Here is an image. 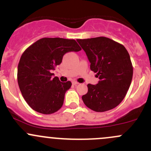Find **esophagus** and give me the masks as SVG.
<instances>
[{
    "mask_svg": "<svg viewBox=\"0 0 151 151\" xmlns=\"http://www.w3.org/2000/svg\"><path fill=\"white\" fill-rule=\"evenodd\" d=\"M72 83H73V85H77V84H78V83L77 81H73Z\"/></svg>",
    "mask_w": 151,
    "mask_h": 151,
    "instance_id": "34e87169",
    "label": "esophagus"
}]
</instances>
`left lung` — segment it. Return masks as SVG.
Returning a JSON list of instances; mask_svg holds the SVG:
<instances>
[{
    "label": "left lung",
    "instance_id": "8db88e82",
    "mask_svg": "<svg viewBox=\"0 0 151 151\" xmlns=\"http://www.w3.org/2000/svg\"><path fill=\"white\" fill-rule=\"evenodd\" d=\"M100 81L87 85L82 96L85 105L97 112L115 108L124 99L133 77V66L123 45L104 37L77 40Z\"/></svg>",
    "mask_w": 151,
    "mask_h": 151
}]
</instances>
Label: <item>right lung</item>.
<instances>
[{
	"label": "right lung",
	"instance_id": "1",
	"mask_svg": "<svg viewBox=\"0 0 151 151\" xmlns=\"http://www.w3.org/2000/svg\"><path fill=\"white\" fill-rule=\"evenodd\" d=\"M81 50L75 40L45 37L23 52L17 68V82L25 101L34 111L50 114L60 109L72 83L53 78L52 71L65 53Z\"/></svg>",
	"mask_w": 151,
	"mask_h": 151
}]
</instances>
